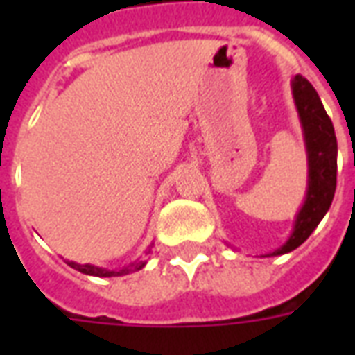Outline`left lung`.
<instances>
[{
    "instance_id": "8db88e82",
    "label": "left lung",
    "mask_w": 355,
    "mask_h": 355,
    "mask_svg": "<svg viewBox=\"0 0 355 355\" xmlns=\"http://www.w3.org/2000/svg\"><path fill=\"white\" fill-rule=\"evenodd\" d=\"M291 88L308 150V193L295 219L293 234L270 256L291 252L311 236L326 211L330 210L337 184V138L331 119L308 79L297 75Z\"/></svg>"
}]
</instances>
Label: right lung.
Masks as SVG:
<instances>
[{"label": "right lung", "instance_id": "right-lung-1", "mask_svg": "<svg viewBox=\"0 0 355 355\" xmlns=\"http://www.w3.org/2000/svg\"><path fill=\"white\" fill-rule=\"evenodd\" d=\"M153 247V245H150ZM150 247H149V252H150ZM69 265L73 267L75 270H79L83 275H90V276H105V278H110V276H125L128 272H134V270H139L141 267L145 265V261H136V263L128 265L125 269L121 270H108V269H103V267H96V265H90V263H75V261H69Z\"/></svg>", "mask_w": 355, "mask_h": 355}]
</instances>
